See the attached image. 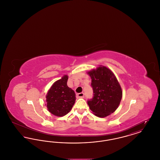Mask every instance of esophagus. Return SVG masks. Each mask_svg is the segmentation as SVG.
<instances>
[{
    "instance_id": "1",
    "label": "esophagus",
    "mask_w": 160,
    "mask_h": 160,
    "mask_svg": "<svg viewBox=\"0 0 160 160\" xmlns=\"http://www.w3.org/2000/svg\"><path fill=\"white\" fill-rule=\"evenodd\" d=\"M84 94L83 92L79 93L77 94V97L79 98H84Z\"/></svg>"
}]
</instances>
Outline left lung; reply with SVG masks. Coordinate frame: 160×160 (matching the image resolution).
<instances>
[{"label":"left lung","instance_id":"obj_1","mask_svg":"<svg viewBox=\"0 0 160 160\" xmlns=\"http://www.w3.org/2000/svg\"><path fill=\"white\" fill-rule=\"evenodd\" d=\"M91 77L93 97L88 101L92 113L99 118L113 113L119 106L122 88L114 73L105 66L99 65L87 72Z\"/></svg>","mask_w":160,"mask_h":160}]
</instances>
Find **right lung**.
Here are the masks:
<instances>
[{"label":"right lung","mask_w":160,"mask_h":160,"mask_svg":"<svg viewBox=\"0 0 160 160\" xmlns=\"http://www.w3.org/2000/svg\"><path fill=\"white\" fill-rule=\"evenodd\" d=\"M68 76L64 75L56 81L46 95V104L50 113L56 116L62 117L72 109L76 101V93L67 86Z\"/></svg>","instance_id":"obj_1"}]
</instances>
